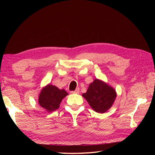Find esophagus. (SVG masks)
Returning <instances> with one entry per match:
<instances>
[{"instance_id":"1","label":"esophagus","mask_w":155,"mask_h":155,"mask_svg":"<svg viewBox=\"0 0 155 155\" xmlns=\"http://www.w3.org/2000/svg\"><path fill=\"white\" fill-rule=\"evenodd\" d=\"M71 93L72 94H79V88H76L74 91H72Z\"/></svg>"}]
</instances>
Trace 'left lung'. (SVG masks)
Instances as JSON below:
<instances>
[{"label": "left lung", "mask_w": 155, "mask_h": 155, "mask_svg": "<svg viewBox=\"0 0 155 155\" xmlns=\"http://www.w3.org/2000/svg\"><path fill=\"white\" fill-rule=\"evenodd\" d=\"M117 94L114 88L100 79H96L88 86L82 96L92 109L98 113H104L113 105Z\"/></svg>", "instance_id": "1"}]
</instances>
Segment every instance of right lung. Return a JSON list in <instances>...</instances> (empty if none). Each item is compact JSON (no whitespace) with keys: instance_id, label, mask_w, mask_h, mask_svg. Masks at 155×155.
<instances>
[{"instance_id":"obj_1","label":"right lung","mask_w":155,"mask_h":155,"mask_svg":"<svg viewBox=\"0 0 155 155\" xmlns=\"http://www.w3.org/2000/svg\"><path fill=\"white\" fill-rule=\"evenodd\" d=\"M68 94L64 89H59L57 87L48 84L41 89L39 94V105L50 112L59 109L61 102Z\"/></svg>"}]
</instances>
